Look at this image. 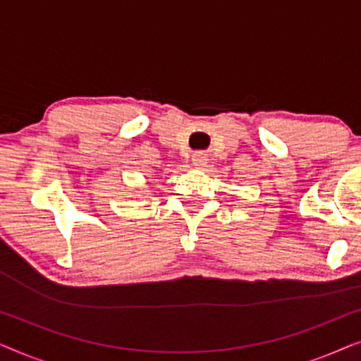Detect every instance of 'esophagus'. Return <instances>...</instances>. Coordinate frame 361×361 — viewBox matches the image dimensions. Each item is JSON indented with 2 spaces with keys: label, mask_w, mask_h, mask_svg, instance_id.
Listing matches in <instances>:
<instances>
[{
  "label": "esophagus",
  "mask_w": 361,
  "mask_h": 361,
  "mask_svg": "<svg viewBox=\"0 0 361 361\" xmlns=\"http://www.w3.org/2000/svg\"><path fill=\"white\" fill-rule=\"evenodd\" d=\"M207 161H209V156H207L205 152H195V154L192 156V164H194L197 169H204L207 166Z\"/></svg>",
  "instance_id": "esophagus-1"
}]
</instances>
